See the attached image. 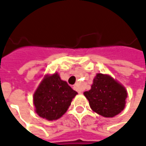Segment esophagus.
Returning a JSON list of instances; mask_svg holds the SVG:
<instances>
[{
  "label": "esophagus",
  "mask_w": 146,
  "mask_h": 146,
  "mask_svg": "<svg viewBox=\"0 0 146 146\" xmlns=\"http://www.w3.org/2000/svg\"><path fill=\"white\" fill-rule=\"evenodd\" d=\"M73 88H74V89H75L76 91H78V92H79V93H80V92H79V90H78V88H77V86L75 85L74 87H73Z\"/></svg>",
  "instance_id": "obj_1"
}]
</instances>
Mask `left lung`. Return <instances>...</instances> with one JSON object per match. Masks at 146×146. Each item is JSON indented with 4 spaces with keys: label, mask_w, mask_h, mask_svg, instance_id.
Masks as SVG:
<instances>
[{
    "label": "left lung",
    "mask_w": 146,
    "mask_h": 146,
    "mask_svg": "<svg viewBox=\"0 0 146 146\" xmlns=\"http://www.w3.org/2000/svg\"><path fill=\"white\" fill-rule=\"evenodd\" d=\"M92 110L105 117H113L124 109L127 96L124 87L108 75L98 73L92 89L84 93Z\"/></svg>",
    "instance_id": "obj_1"
}]
</instances>
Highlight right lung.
I'll return each instance as SVG.
<instances>
[{
    "mask_svg": "<svg viewBox=\"0 0 146 146\" xmlns=\"http://www.w3.org/2000/svg\"><path fill=\"white\" fill-rule=\"evenodd\" d=\"M76 94L58 73L47 76L33 95L36 113L48 120L58 119L66 112Z\"/></svg>",
    "mask_w": 146,
    "mask_h": 146,
    "instance_id": "right-lung-1",
    "label": "right lung"
}]
</instances>
